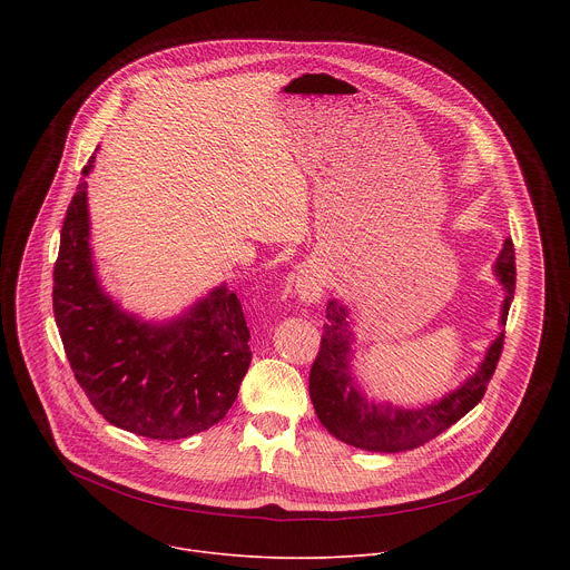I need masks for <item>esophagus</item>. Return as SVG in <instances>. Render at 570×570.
<instances>
[{
    "label": "esophagus",
    "mask_w": 570,
    "mask_h": 570,
    "mask_svg": "<svg viewBox=\"0 0 570 570\" xmlns=\"http://www.w3.org/2000/svg\"><path fill=\"white\" fill-rule=\"evenodd\" d=\"M295 293L302 302H317L324 293V275L315 264H304L295 275Z\"/></svg>",
    "instance_id": "34e87169"
}]
</instances>
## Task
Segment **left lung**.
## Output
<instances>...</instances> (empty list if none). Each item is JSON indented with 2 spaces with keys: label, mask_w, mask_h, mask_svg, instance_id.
<instances>
[{
  "label": "left lung",
  "mask_w": 570,
  "mask_h": 570,
  "mask_svg": "<svg viewBox=\"0 0 570 570\" xmlns=\"http://www.w3.org/2000/svg\"><path fill=\"white\" fill-rule=\"evenodd\" d=\"M501 284L508 291L501 324L510 313V304L517 288V262H514V243L505 240L503 253L494 266ZM347 308L336 299L327 304V324L322 327L320 352L311 365L308 392L317 420L338 440L379 453H399L417 449L458 420H462L473 405L484 396L490 385L499 358L503 354L505 334H501L490 352H487L480 370L458 390L446 394L433 405L420 411H401L392 405H374L363 399L358 385L350 372V345L352 332L347 330Z\"/></svg>",
  "instance_id": "8db88e82"
}]
</instances>
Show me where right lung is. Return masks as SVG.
Returning a JSON list of instances; mask_svg holds the SVG:
<instances>
[{"label": "right lung", "instance_id": "1", "mask_svg": "<svg viewBox=\"0 0 570 570\" xmlns=\"http://www.w3.org/2000/svg\"><path fill=\"white\" fill-rule=\"evenodd\" d=\"M86 187L80 178L53 264V317L78 385L104 420L141 438L180 440L212 429L253 361L236 293L220 286L165 327L126 315L95 275Z\"/></svg>", "mask_w": 570, "mask_h": 570}]
</instances>
